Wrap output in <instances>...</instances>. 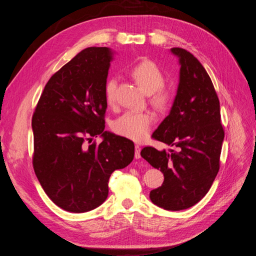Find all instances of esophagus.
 I'll use <instances>...</instances> for the list:
<instances>
[{"label": "esophagus", "instance_id": "esophagus-1", "mask_svg": "<svg viewBox=\"0 0 256 256\" xmlns=\"http://www.w3.org/2000/svg\"><path fill=\"white\" fill-rule=\"evenodd\" d=\"M140 152H141V147L138 145H136V147H134V157H136V159L141 158Z\"/></svg>", "mask_w": 256, "mask_h": 256}]
</instances>
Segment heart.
I'll list each match as a JSON object with an SVG mask.
<instances>
[{"instance_id": "obj_1", "label": "heart", "mask_w": 256, "mask_h": 256, "mask_svg": "<svg viewBox=\"0 0 256 256\" xmlns=\"http://www.w3.org/2000/svg\"><path fill=\"white\" fill-rule=\"evenodd\" d=\"M130 76L147 94H150V102L158 110H166L174 100V92L166 88L164 74L159 66L152 60H143L131 67ZM118 81L108 79L104 84V97L109 104H114L116 99ZM154 122L150 112H127L114 122L113 129L118 134L130 140L140 142L148 134Z\"/></svg>"}]
</instances>
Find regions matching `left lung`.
<instances>
[{
    "instance_id": "obj_1",
    "label": "left lung",
    "mask_w": 256,
    "mask_h": 256,
    "mask_svg": "<svg viewBox=\"0 0 256 256\" xmlns=\"http://www.w3.org/2000/svg\"><path fill=\"white\" fill-rule=\"evenodd\" d=\"M171 52L180 65V83L171 111L152 138L175 150L147 146L141 156L164 175L161 187L150 193L152 202L176 212L196 205L210 189L219 172L224 130L219 99L203 65L187 50Z\"/></svg>"
}]
</instances>
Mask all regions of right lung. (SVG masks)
I'll use <instances>...</instances> for the list:
<instances>
[{
  "instance_id": "right-lung-1",
  "label": "right lung",
  "mask_w": 256,
  "mask_h": 256,
  "mask_svg": "<svg viewBox=\"0 0 256 256\" xmlns=\"http://www.w3.org/2000/svg\"><path fill=\"white\" fill-rule=\"evenodd\" d=\"M113 54L106 47L76 54L46 84L32 118L35 174L52 202L69 212L102 205L111 174L134 157L132 141L104 130ZM97 135L103 142L88 144Z\"/></svg>"
}]
</instances>
